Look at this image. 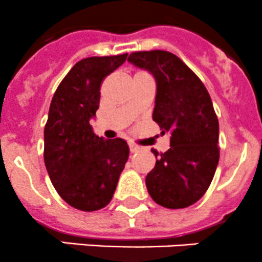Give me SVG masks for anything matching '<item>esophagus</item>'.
<instances>
[{
  "mask_svg": "<svg viewBox=\"0 0 262 262\" xmlns=\"http://www.w3.org/2000/svg\"><path fill=\"white\" fill-rule=\"evenodd\" d=\"M128 146H130V150H131V152H136L137 150L140 149V147L137 146L136 144H134V142H130V144H128Z\"/></svg>",
  "mask_w": 262,
  "mask_h": 262,
  "instance_id": "obj_1",
  "label": "esophagus"
}]
</instances>
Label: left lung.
Returning <instances> with one entry per match:
<instances>
[{"instance_id":"1","label":"left lung","mask_w":262,"mask_h":262,"mask_svg":"<svg viewBox=\"0 0 262 262\" xmlns=\"http://www.w3.org/2000/svg\"><path fill=\"white\" fill-rule=\"evenodd\" d=\"M128 62L147 70L157 81L152 120L170 135L145 182L152 200L168 209H183L200 200L219 162V122L213 102L198 75L176 54L140 51Z\"/></svg>"}]
</instances>
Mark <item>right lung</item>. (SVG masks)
I'll return each instance as SVG.
<instances>
[{
  "instance_id": "add662e5",
  "label": "right lung",
  "mask_w": 262,
  "mask_h": 262,
  "mask_svg": "<svg viewBox=\"0 0 262 262\" xmlns=\"http://www.w3.org/2000/svg\"><path fill=\"white\" fill-rule=\"evenodd\" d=\"M127 53L88 57L57 88L44 127V163L58 195L72 208L95 211L112 200L128 159L125 140H104L90 120L99 108L100 84Z\"/></svg>"
}]
</instances>
